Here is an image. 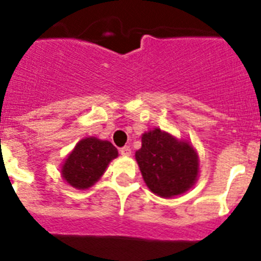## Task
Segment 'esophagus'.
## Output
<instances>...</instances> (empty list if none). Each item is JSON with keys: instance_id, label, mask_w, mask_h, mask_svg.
Returning <instances> with one entry per match:
<instances>
[{"instance_id": "1", "label": "esophagus", "mask_w": 261, "mask_h": 261, "mask_svg": "<svg viewBox=\"0 0 261 261\" xmlns=\"http://www.w3.org/2000/svg\"><path fill=\"white\" fill-rule=\"evenodd\" d=\"M119 153H121V155H125V157H127V155L131 154V148L128 147V145H125V147H122L121 149H119Z\"/></svg>"}]
</instances>
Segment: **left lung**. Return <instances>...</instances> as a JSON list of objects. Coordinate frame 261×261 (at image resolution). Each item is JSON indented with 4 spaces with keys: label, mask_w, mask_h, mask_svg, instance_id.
I'll list each match as a JSON object with an SVG mask.
<instances>
[{
    "label": "left lung",
    "mask_w": 261,
    "mask_h": 261,
    "mask_svg": "<svg viewBox=\"0 0 261 261\" xmlns=\"http://www.w3.org/2000/svg\"><path fill=\"white\" fill-rule=\"evenodd\" d=\"M135 158L148 188L160 197L184 193L197 180L198 157L193 147L160 128L142 136V148Z\"/></svg>",
    "instance_id": "obj_1"
}]
</instances>
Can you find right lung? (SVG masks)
Wrapping results in <instances>:
<instances>
[{
  "label": "right lung",
  "instance_id": "right-lung-1",
  "mask_svg": "<svg viewBox=\"0 0 261 261\" xmlns=\"http://www.w3.org/2000/svg\"><path fill=\"white\" fill-rule=\"evenodd\" d=\"M117 155V148L107 140L82 139L65 160L62 169L63 177L74 188H89L100 179L109 162Z\"/></svg>",
  "mask_w": 261,
  "mask_h": 261
}]
</instances>
